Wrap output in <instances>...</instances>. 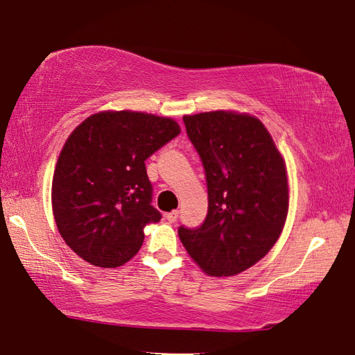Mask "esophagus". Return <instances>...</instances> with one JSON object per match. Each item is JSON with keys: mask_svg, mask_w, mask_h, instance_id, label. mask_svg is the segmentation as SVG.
Here are the masks:
<instances>
[{"mask_svg": "<svg viewBox=\"0 0 355 355\" xmlns=\"http://www.w3.org/2000/svg\"><path fill=\"white\" fill-rule=\"evenodd\" d=\"M165 218L168 223H176L178 218H179V210H173V211H168L165 213Z\"/></svg>", "mask_w": 355, "mask_h": 355, "instance_id": "1", "label": "esophagus"}]
</instances>
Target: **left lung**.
Masks as SVG:
<instances>
[{
	"label": "left lung",
	"mask_w": 355,
	"mask_h": 355,
	"mask_svg": "<svg viewBox=\"0 0 355 355\" xmlns=\"http://www.w3.org/2000/svg\"><path fill=\"white\" fill-rule=\"evenodd\" d=\"M202 160L209 211L196 229L179 227L193 261L211 277H232L266 257L289 209L284 160L257 117L233 111L184 117Z\"/></svg>",
	"instance_id": "1"
}]
</instances>
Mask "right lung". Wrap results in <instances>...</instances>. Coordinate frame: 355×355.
<instances>
[{
    "label": "right lung",
    "instance_id": "add662e5",
    "mask_svg": "<svg viewBox=\"0 0 355 355\" xmlns=\"http://www.w3.org/2000/svg\"><path fill=\"white\" fill-rule=\"evenodd\" d=\"M179 132L173 119L135 111L97 112L71 132L53 171L52 210L80 258L117 267L139 252L144 227L162 218L145 160Z\"/></svg>",
    "mask_w": 355,
    "mask_h": 355
}]
</instances>
